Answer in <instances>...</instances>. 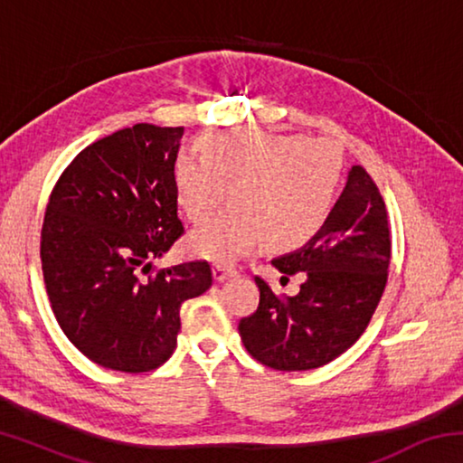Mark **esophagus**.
<instances>
[{
  "mask_svg": "<svg viewBox=\"0 0 463 463\" xmlns=\"http://www.w3.org/2000/svg\"><path fill=\"white\" fill-rule=\"evenodd\" d=\"M213 276L216 281H224L232 276H237V269L229 268V265H214L213 268Z\"/></svg>",
  "mask_w": 463,
  "mask_h": 463,
  "instance_id": "1",
  "label": "esophagus"
}]
</instances>
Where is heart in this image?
Instances as JSON below:
<instances>
[{
    "instance_id": "heart-1",
    "label": "heart",
    "mask_w": 463,
    "mask_h": 463,
    "mask_svg": "<svg viewBox=\"0 0 463 463\" xmlns=\"http://www.w3.org/2000/svg\"><path fill=\"white\" fill-rule=\"evenodd\" d=\"M200 159L175 161V195L202 224L231 190L232 208L185 239L187 253L231 263L261 241L288 250L307 245L333 213L343 175L341 151L328 140L268 130L213 132L198 140Z\"/></svg>"
}]
</instances>
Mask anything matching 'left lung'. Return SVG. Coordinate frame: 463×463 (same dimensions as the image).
<instances>
[{"instance_id": "obj_1", "label": "left lung", "mask_w": 463, "mask_h": 463, "mask_svg": "<svg viewBox=\"0 0 463 463\" xmlns=\"http://www.w3.org/2000/svg\"><path fill=\"white\" fill-rule=\"evenodd\" d=\"M390 249L386 203L370 174L354 165L317 237L271 261L286 279L307 273L300 292L281 296L255 278L260 307L239 323L242 345L279 372L333 362L372 320L386 288Z\"/></svg>"}]
</instances>
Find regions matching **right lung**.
<instances>
[{
  "mask_svg": "<svg viewBox=\"0 0 463 463\" xmlns=\"http://www.w3.org/2000/svg\"><path fill=\"white\" fill-rule=\"evenodd\" d=\"M184 128L135 124L75 156L46 206L41 260L62 333L93 364L140 373L167 362L179 308L213 286L206 261L153 273L184 232L174 169Z\"/></svg>",
  "mask_w": 463,
  "mask_h": 463,
  "instance_id": "obj_1",
  "label": "right lung"
}]
</instances>
